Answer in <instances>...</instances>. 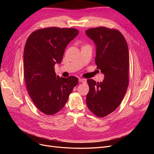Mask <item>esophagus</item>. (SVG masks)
<instances>
[{
    "mask_svg": "<svg viewBox=\"0 0 154 154\" xmlns=\"http://www.w3.org/2000/svg\"><path fill=\"white\" fill-rule=\"evenodd\" d=\"M79 82L81 83H86L87 80L84 78H79Z\"/></svg>",
    "mask_w": 154,
    "mask_h": 154,
    "instance_id": "obj_1",
    "label": "esophagus"
}]
</instances>
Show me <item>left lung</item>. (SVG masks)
<instances>
[{
  "label": "left lung",
  "mask_w": 154,
  "mask_h": 154,
  "mask_svg": "<svg viewBox=\"0 0 154 154\" xmlns=\"http://www.w3.org/2000/svg\"><path fill=\"white\" fill-rule=\"evenodd\" d=\"M87 36L96 45L95 63L104 74L102 82H87L88 108L99 118L112 112L122 103L128 85L129 53L123 35L114 29L98 27L88 29Z\"/></svg>",
  "instance_id": "1"
}]
</instances>
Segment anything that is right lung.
I'll return each instance as SVG.
<instances>
[{"instance_id": "add662e5", "label": "right lung", "mask_w": 154, "mask_h": 154, "mask_svg": "<svg viewBox=\"0 0 154 154\" xmlns=\"http://www.w3.org/2000/svg\"><path fill=\"white\" fill-rule=\"evenodd\" d=\"M79 34L74 28L48 27L29 35L24 51V75L35 106L47 115L57 113L66 105L78 83L74 76H57L54 65L60 63L68 44Z\"/></svg>"}]
</instances>
